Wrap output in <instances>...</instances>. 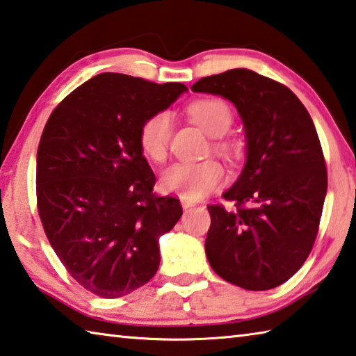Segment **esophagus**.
Wrapping results in <instances>:
<instances>
[{"label": "esophagus", "instance_id": "obj_1", "mask_svg": "<svg viewBox=\"0 0 356 356\" xmlns=\"http://www.w3.org/2000/svg\"><path fill=\"white\" fill-rule=\"evenodd\" d=\"M193 205H195V204H193L191 202V200H186V199H182V207H184V209L185 210H188V209H191V207Z\"/></svg>", "mask_w": 356, "mask_h": 356}]
</instances>
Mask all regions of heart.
Instances as JSON below:
<instances>
[{
	"instance_id": "obj_1",
	"label": "heart",
	"mask_w": 356,
	"mask_h": 356,
	"mask_svg": "<svg viewBox=\"0 0 356 356\" xmlns=\"http://www.w3.org/2000/svg\"><path fill=\"white\" fill-rule=\"evenodd\" d=\"M190 118L199 124L210 137H222L234 124V112L227 102L219 98H204L191 102L186 108ZM172 134L171 115L161 111L147 116L141 122L138 143L145 156L163 163L168 157V147ZM215 147L221 152H230L229 140L218 138ZM225 171L218 160H204L197 163H176L163 172L161 186L186 200H197L215 191L224 184Z\"/></svg>"
}]
</instances>
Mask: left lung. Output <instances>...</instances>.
<instances>
[{
    "mask_svg": "<svg viewBox=\"0 0 356 356\" xmlns=\"http://www.w3.org/2000/svg\"><path fill=\"white\" fill-rule=\"evenodd\" d=\"M191 90L234 102L248 138L244 170L224 193L235 210L207 207V258L232 285L273 289L302 268L318 236L327 168L314 122L286 86L245 68L202 77Z\"/></svg>",
    "mask_w": 356,
    "mask_h": 356,
    "instance_id": "obj_1",
    "label": "left lung"
}]
</instances>
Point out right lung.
Wrapping results in <instances>:
<instances>
[{
	"mask_svg": "<svg viewBox=\"0 0 356 356\" xmlns=\"http://www.w3.org/2000/svg\"><path fill=\"white\" fill-rule=\"evenodd\" d=\"M185 90L101 73L73 90L43 129L35 176L43 230L68 274L104 299L156 275L159 238L182 216L179 199L152 193L138 132Z\"/></svg>",
	"mask_w": 356,
	"mask_h": 356,
	"instance_id": "obj_1",
	"label": "right lung"
}]
</instances>
